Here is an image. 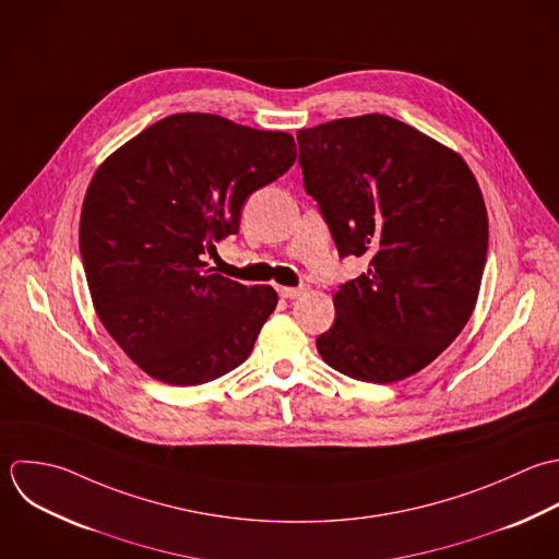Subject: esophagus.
Instances as JSON below:
<instances>
[{
  "instance_id": "esophagus-1",
  "label": "esophagus",
  "mask_w": 559,
  "mask_h": 559,
  "mask_svg": "<svg viewBox=\"0 0 559 559\" xmlns=\"http://www.w3.org/2000/svg\"><path fill=\"white\" fill-rule=\"evenodd\" d=\"M305 289H307L305 285H300V287H283V285H281V287H278V294H281L283 298H289V300H292V298H298Z\"/></svg>"
}]
</instances>
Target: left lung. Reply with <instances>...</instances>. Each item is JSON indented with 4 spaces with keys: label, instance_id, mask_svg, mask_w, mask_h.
<instances>
[{
    "label": "left lung",
    "instance_id": "obj_1",
    "mask_svg": "<svg viewBox=\"0 0 559 559\" xmlns=\"http://www.w3.org/2000/svg\"><path fill=\"white\" fill-rule=\"evenodd\" d=\"M298 147L340 257L370 259L333 296L318 353L350 379L403 381L475 311L488 252L479 182L455 150L379 112L302 128Z\"/></svg>",
    "mask_w": 559,
    "mask_h": 559
}]
</instances>
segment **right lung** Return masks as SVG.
Listing matches in <instances>:
<instances>
[{
	"mask_svg": "<svg viewBox=\"0 0 559 559\" xmlns=\"http://www.w3.org/2000/svg\"><path fill=\"white\" fill-rule=\"evenodd\" d=\"M294 160L287 132L178 112L95 169L80 213L84 274L99 322L145 374L187 388L248 359L278 294L215 274L202 254Z\"/></svg>",
	"mask_w": 559,
	"mask_h": 559,
	"instance_id": "add662e5",
	"label": "right lung"
}]
</instances>
